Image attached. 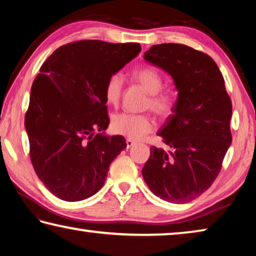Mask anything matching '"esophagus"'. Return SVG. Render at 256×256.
<instances>
[{
  "label": "esophagus",
  "mask_w": 256,
  "mask_h": 256,
  "mask_svg": "<svg viewBox=\"0 0 256 256\" xmlns=\"http://www.w3.org/2000/svg\"><path fill=\"white\" fill-rule=\"evenodd\" d=\"M136 144V142L133 141L132 138H126V146H128V148H131V146H133Z\"/></svg>",
  "instance_id": "34e87169"
}]
</instances>
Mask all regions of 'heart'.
Segmentation results:
<instances>
[{"label":"heart","instance_id":"obj_1","mask_svg":"<svg viewBox=\"0 0 256 256\" xmlns=\"http://www.w3.org/2000/svg\"><path fill=\"white\" fill-rule=\"evenodd\" d=\"M133 76L151 96L148 102L150 107L160 118H168L175 110L176 99L170 92H160L162 89L164 80L158 70L151 66L138 68L133 71ZM123 88V76L120 73L112 74L105 84L104 94L106 102L110 105H118ZM154 120L146 114H131L120 112L112 116V128L115 133L128 136V138H144L146 133L152 131Z\"/></svg>","mask_w":256,"mask_h":256}]
</instances>
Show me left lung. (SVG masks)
Returning <instances> with one entry per match:
<instances>
[{
  "label": "left lung",
  "mask_w": 256,
  "mask_h": 256,
  "mask_svg": "<svg viewBox=\"0 0 256 256\" xmlns=\"http://www.w3.org/2000/svg\"><path fill=\"white\" fill-rule=\"evenodd\" d=\"M144 60L172 78L177 100L158 132L170 150L151 146L142 176L162 200L186 203L204 193L222 170L232 144V100L218 66L202 52L160 44Z\"/></svg>",
  "instance_id": "1"
}]
</instances>
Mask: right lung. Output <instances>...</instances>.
I'll list each match as a JSON object with an SVG mask.
<instances>
[{
	"mask_svg": "<svg viewBox=\"0 0 256 256\" xmlns=\"http://www.w3.org/2000/svg\"><path fill=\"white\" fill-rule=\"evenodd\" d=\"M140 52L138 42L80 40L60 46L40 66L24 128L34 170L60 200L96 194L112 162L126 148L122 136L104 133L110 125L104 89Z\"/></svg>",
	"mask_w": 256,
	"mask_h": 256,
	"instance_id": "right-lung-1",
	"label": "right lung"
}]
</instances>
